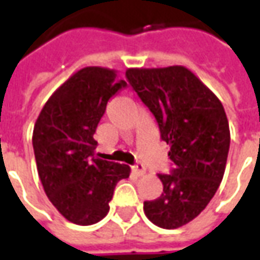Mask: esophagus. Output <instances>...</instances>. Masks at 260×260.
I'll return each instance as SVG.
<instances>
[{
    "mask_svg": "<svg viewBox=\"0 0 260 260\" xmlns=\"http://www.w3.org/2000/svg\"><path fill=\"white\" fill-rule=\"evenodd\" d=\"M132 171H134L136 175H139V177H142V175L146 174V169H145V166H143L142 163L135 164V166L132 167Z\"/></svg>",
    "mask_w": 260,
    "mask_h": 260,
    "instance_id": "34e87169",
    "label": "esophagus"
}]
</instances>
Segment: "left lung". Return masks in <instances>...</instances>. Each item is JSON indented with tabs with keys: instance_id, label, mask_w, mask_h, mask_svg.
Wrapping results in <instances>:
<instances>
[{
	"instance_id": "left-lung-1",
	"label": "left lung",
	"mask_w": 260,
	"mask_h": 260,
	"mask_svg": "<svg viewBox=\"0 0 260 260\" xmlns=\"http://www.w3.org/2000/svg\"><path fill=\"white\" fill-rule=\"evenodd\" d=\"M126 78L154 115L175 166L171 174H158L163 193L143 210L157 227L178 229L201 214L223 180L229 119L217 96L182 65L129 68Z\"/></svg>"
}]
</instances>
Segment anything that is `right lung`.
<instances>
[{
  "label": "right lung",
  "mask_w": 260,
  "mask_h": 260,
  "mask_svg": "<svg viewBox=\"0 0 260 260\" xmlns=\"http://www.w3.org/2000/svg\"><path fill=\"white\" fill-rule=\"evenodd\" d=\"M126 86L117 71L86 67L50 96L33 129L37 171L46 195L68 221L90 225L107 216L129 166L94 157V132L110 97Z\"/></svg>",
  "instance_id": "1"
}]
</instances>
